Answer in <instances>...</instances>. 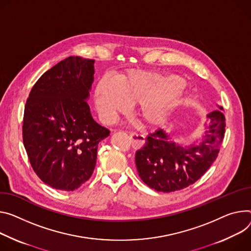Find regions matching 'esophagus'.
I'll list each match as a JSON object with an SVG mask.
<instances>
[{"label": "esophagus", "mask_w": 251, "mask_h": 251, "mask_svg": "<svg viewBox=\"0 0 251 251\" xmlns=\"http://www.w3.org/2000/svg\"><path fill=\"white\" fill-rule=\"evenodd\" d=\"M130 140L132 147L134 149H139L141 148L145 143V137L143 135H139L136 133H130Z\"/></svg>", "instance_id": "1"}]
</instances>
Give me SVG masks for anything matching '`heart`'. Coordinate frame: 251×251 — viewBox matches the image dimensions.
<instances>
[{"label":"heart","instance_id":"b5f03b06","mask_svg":"<svg viewBox=\"0 0 251 251\" xmlns=\"http://www.w3.org/2000/svg\"><path fill=\"white\" fill-rule=\"evenodd\" d=\"M182 81L175 75L160 76L143 71H131L116 81L103 77L94 91L95 107L101 120L110 123L125 113L129 105L135 104V114L141 123L155 127L162 124L180 102L181 91L170 90Z\"/></svg>","mask_w":251,"mask_h":251}]
</instances>
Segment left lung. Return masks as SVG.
<instances>
[{"label":"left lung","instance_id":"obj_1","mask_svg":"<svg viewBox=\"0 0 251 251\" xmlns=\"http://www.w3.org/2000/svg\"><path fill=\"white\" fill-rule=\"evenodd\" d=\"M206 115V126L199 140L189 145L174 141L160 128L150 133L143 147L136 151L135 163L145 184L160 192L181 190L206 172L219 153L224 138L225 117L218 106Z\"/></svg>","mask_w":251,"mask_h":251}]
</instances>
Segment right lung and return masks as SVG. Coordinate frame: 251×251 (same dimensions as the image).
Segmentation results:
<instances>
[{"label":"right lung","mask_w":251,"mask_h":251,"mask_svg":"<svg viewBox=\"0 0 251 251\" xmlns=\"http://www.w3.org/2000/svg\"><path fill=\"white\" fill-rule=\"evenodd\" d=\"M94 60L67 58L32 88L23 122L30 163L45 184L73 191L92 175L99 142L110 131L92 117L87 101L94 82Z\"/></svg>","instance_id":"1"}]
</instances>
